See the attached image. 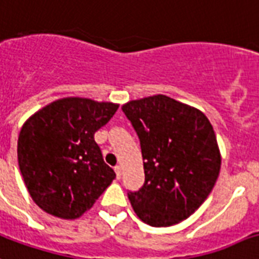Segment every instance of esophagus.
<instances>
[{"label":"esophagus","mask_w":259,"mask_h":259,"mask_svg":"<svg viewBox=\"0 0 259 259\" xmlns=\"http://www.w3.org/2000/svg\"><path fill=\"white\" fill-rule=\"evenodd\" d=\"M115 171H116V177L120 180V178H121V166L120 165L115 166Z\"/></svg>","instance_id":"34e87169"}]
</instances>
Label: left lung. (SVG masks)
I'll use <instances>...</instances> for the list:
<instances>
[{
  "label": "left lung",
  "mask_w": 259,
  "mask_h": 259,
  "mask_svg": "<svg viewBox=\"0 0 259 259\" xmlns=\"http://www.w3.org/2000/svg\"><path fill=\"white\" fill-rule=\"evenodd\" d=\"M139 136L144 185L128 198L142 222L170 227L205 201L219 177L222 157L212 124L197 108L163 94L124 104Z\"/></svg>",
  "instance_id": "8db88e82"
}]
</instances>
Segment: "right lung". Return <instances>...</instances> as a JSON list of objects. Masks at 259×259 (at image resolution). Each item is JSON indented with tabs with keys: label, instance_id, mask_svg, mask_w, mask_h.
<instances>
[{
	"label": "right lung",
	"instance_id": "add662e5",
	"mask_svg": "<svg viewBox=\"0 0 259 259\" xmlns=\"http://www.w3.org/2000/svg\"><path fill=\"white\" fill-rule=\"evenodd\" d=\"M117 108L113 102L65 97L23 124L17 140L19 167L32 200L44 212L77 219L115 180L94 134Z\"/></svg>",
	"mask_w": 259,
	"mask_h": 259
}]
</instances>
